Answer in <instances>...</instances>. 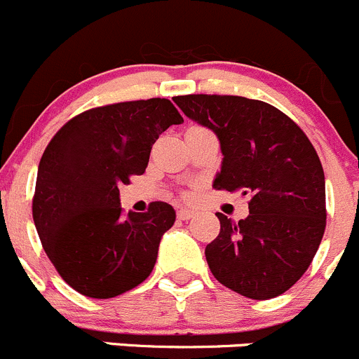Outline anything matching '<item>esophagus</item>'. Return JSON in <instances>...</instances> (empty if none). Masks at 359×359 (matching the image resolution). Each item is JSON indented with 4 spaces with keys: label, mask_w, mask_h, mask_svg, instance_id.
Listing matches in <instances>:
<instances>
[{
    "label": "esophagus",
    "mask_w": 359,
    "mask_h": 359,
    "mask_svg": "<svg viewBox=\"0 0 359 359\" xmlns=\"http://www.w3.org/2000/svg\"><path fill=\"white\" fill-rule=\"evenodd\" d=\"M194 216H195V212L191 211V209H180L178 211L180 219H190V218H194Z\"/></svg>",
    "instance_id": "1"
}]
</instances>
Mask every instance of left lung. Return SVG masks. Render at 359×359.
I'll return each instance as SVG.
<instances>
[{
  "instance_id": "obj_1",
  "label": "left lung",
  "mask_w": 359,
  "mask_h": 359,
  "mask_svg": "<svg viewBox=\"0 0 359 359\" xmlns=\"http://www.w3.org/2000/svg\"><path fill=\"white\" fill-rule=\"evenodd\" d=\"M188 118L222 147L216 190L250 195V215L218 212L219 233L205 246L212 276L253 300L279 297L304 276L326 226L325 172L314 147L290 116L241 95H176Z\"/></svg>"
}]
</instances>
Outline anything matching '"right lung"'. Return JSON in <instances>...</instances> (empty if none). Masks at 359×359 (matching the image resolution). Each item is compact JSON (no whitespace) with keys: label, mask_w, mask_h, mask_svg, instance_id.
<instances>
[{"label":"right lung","mask_w":359,"mask_h":359,"mask_svg":"<svg viewBox=\"0 0 359 359\" xmlns=\"http://www.w3.org/2000/svg\"><path fill=\"white\" fill-rule=\"evenodd\" d=\"M183 122L169 99H141L80 113L57 130L38 165L33 219L60 278L90 299H113L151 274L168 202L123 215L118 184L143 175L155 141Z\"/></svg>","instance_id":"add662e5"}]
</instances>
